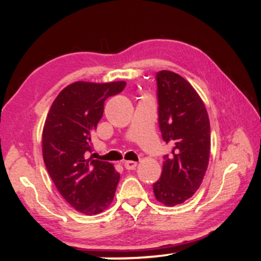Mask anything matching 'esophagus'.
Here are the masks:
<instances>
[{"label":"esophagus","instance_id":"esophagus-1","mask_svg":"<svg viewBox=\"0 0 261 261\" xmlns=\"http://www.w3.org/2000/svg\"><path fill=\"white\" fill-rule=\"evenodd\" d=\"M137 165H138V164L133 162V160H128V162L123 163V166H124V169H126V170H134L135 167H137Z\"/></svg>","mask_w":261,"mask_h":261}]
</instances>
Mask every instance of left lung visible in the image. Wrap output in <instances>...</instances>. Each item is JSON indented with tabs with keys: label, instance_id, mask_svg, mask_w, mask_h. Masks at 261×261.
Here are the masks:
<instances>
[{
	"label": "left lung",
	"instance_id": "left-lung-1",
	"mask_svg": "<svg viewBox=\"0 0 261 261\" xmlns=\"http://www.w3.org/2000/svg\"><path fill=\"white\" fill-rule=\"evenodd\" d=\"M158 121L163 140L172 146L164 155L160 179L153 184L155 198L172 206L198 190L210 153V123L205 106L188 81L171 71L155 74Z\"/></svg>",
	"mask_w": 261,
	"mask_h": 261
}]
</instances>
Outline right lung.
<instances>
[{
  "label": "right lung",
  "instance_id": "obj_1",
  "mask_svg": "<svg viewBox=\"0 0 261 261\" xmlns=\"http://www.w3.org/2000/svg\"><path fill=\"white\" fill-rule=\"evenodd\" d=\"M126 82H76L60 91L46 117L42 155L51 179L65 201L85 215L102 213L113 202L120 173L113 164L87 159L91 134L102 119L106 99Z\"/></svg>",
  "mask_w": 261,
  "mask_h": 261
}]
</instances>
